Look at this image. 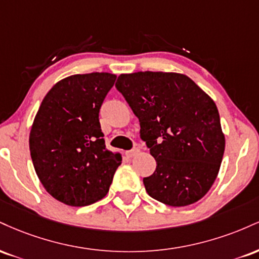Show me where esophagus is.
I'll return each mask as SVG.
<instances>
[{"instance_id":"obj_1","label":"esophagus","mask_w":259,"mask_h":259,"mask_svg":"<svg viewBox=\"0 0 259 259\" xmlns=\"http://www.w3.org/2000/svg\"><path fill=\"white\" fill-rule=\"evenodd\" d=\"M139 152H140L139 148H132V150L126 151V156L129 157V158H133V157H135Z\"/></svg>"}]
</instances>
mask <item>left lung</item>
I'll return each mask as SVG.
<instances>
[{
	"label": "left lung",
	"mask_w": 259,
	"mask_h": 259,
	"mask_svg": "<svg viewBox=\"0 0 259 259\" xmlns=\"http://www.w3.org/2000/svg\"><path fill=\"white\" fill-rule=\"evenodd\" d=\"M115 88L140 121V138L157 162L147 194L171 207L201 200L214 183L225 138L214 101L179 73L120 74Z\"/></svg>",
	"instance_id": "8db88e82"
}]
</instances>
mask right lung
Masks as SVG:
<instances>
[{
    "label": "right lung",
    "mask_w": 259,
    "mask_h": 259,
    "mask_svg": "<svg viewBox=\"0 0 259 259\" xmlns=\"http://www.w3.org/2000/svg\"><path fill=\"white\" fill-rule=\"evenodd\" d=\"M117 75L76 74L47 92L32 123L29 147L38 179L53 198L73 207L102 200L121 163L106 148L99 119Z\"/></svg>",
    "instance_id": "obj_1"
}]
</instances>
